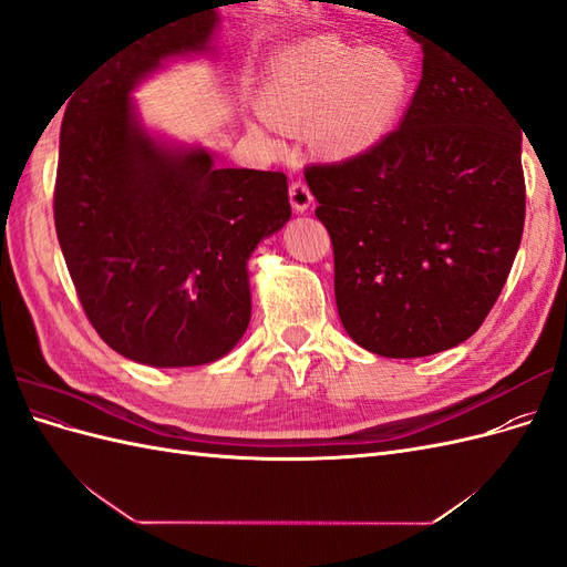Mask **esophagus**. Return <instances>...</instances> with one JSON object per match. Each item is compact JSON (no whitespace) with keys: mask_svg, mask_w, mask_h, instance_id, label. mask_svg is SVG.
Wrapping results in <instances>:
<instances>
[{"mask_svg":"<svg viewBox=\"0 0 567 567\" xmlns=\"http://www.w3.org/2000/svg\"><path fill=\"white\" fill-rule=\"evenodd\" d=\"M288 198H290V205H293L296 213L310 210V205L315 203V196H312L310 188H307L305 182H293V184H290Z\"/></svg>","mask_w":567,"mask_h":567,"instance_id":"34e87169","label":"esophagus"}]
</instances>
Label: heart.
I'll use <instances>...</instances> for the list:
<instances>
[{
	"mask_svg": "<svg viewBox=\"0 0 567 567\" xmlns=\"http://www.w3.org/2000/svg\"><path fill=\"white\" fill-rule=\"evenodd\" d=\"M411 90L414 75L398 51L319 35L271 56L257 111L277 130H305L317 156L342 163L367 156L398 130Z\"/></svg>",
	"mask_w": 567,
	"mask_h": 567,
	"instance_id": "1",
	"label": "heart"
}]
</instances>
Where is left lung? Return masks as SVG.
Masks as SVG:
<instances>
[{"label": "left lung", "mask_w": 567, "mask_h": 567, "mask_svg": "<svg viewBox=\"0 0 567 567\" xmlns=\"http://www.w3.org/2000/svg\"><path fill=\"white\" fill-rule=\"evenodd\" d=\"M400 127L354 161L310 165L336 305L364 350L411 359L468 340L520 246V125L506 99L437 42Z\"/></svg>", "instance_id": "obj_1"}]
</instances>
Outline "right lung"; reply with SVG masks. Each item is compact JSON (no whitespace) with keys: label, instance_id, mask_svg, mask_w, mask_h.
I'll use <instances>...</instances> for the list:
<instances>
[{"label":"right lung","instance_id":"right-lung-1","mask_svg":"<svg viewBox=\"0 0 567 567\" xmlns=\"http://www.w3.org/2000/svg\"><path fill=\"white\" fill-rule=\"evenodd\" d=\"M217 23L200 9L120 47L61 123L54 221L84 315L117 354L161 369L210 364L244 338L248 260L290 219L284 173L215 167L136 115V84L208 51Z\"/></svg>","mask_w":567,"mask_h":567}]
</instances>
